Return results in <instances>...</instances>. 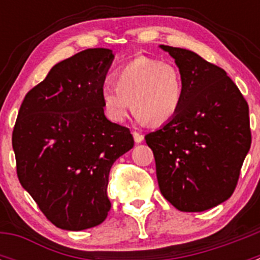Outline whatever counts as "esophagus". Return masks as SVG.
<instances>
[{
	"label": "esophagus",
	"mask_w": 260,
	"mask_h": 260,
	"mask_svg": "<svg viewBox=\"0 0 260 260\" xmlns=\"http://www.w3.org/2000/svg\"><path fill=\"white\" fill-rule=\"evenodd\" d=\"M133 137H134L135 143H142V142H143V139H144L143 135H142L141 133H137V132L133 133Z\"/></svg>",
	"instance_id": "34e87169"
}]
</instances>
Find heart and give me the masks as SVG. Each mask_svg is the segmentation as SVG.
I'll return each mask as SVG.
<instances>
[{
	"instance_id": "b5f03b06",
	"label": "heart",
	"mask_w": 260,
	"mask_h": 260,
	"mask_svg": "<svg viewBox=\"0 0 260 260\" xmlns=\"http://www.w3.org/2000/svg\"><path fill=\"white\" fill-rule=\"evenodd\" d=\"M113 84L102 88L104 113L114 123H122L132 108L137 119L158 126L174 118L183 100V80L172 62L141 56L117 69Z\"/></svg>"
}]
</instances>
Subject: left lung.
<instances>
[{
    "mask_svg": "<svg viewBox=\"0 0 260 260\" xmlns=\"http://www.w3.org/2000/svg\"><path fill=\"white\" fill-rule=\"evenodd\" d=\"M183 80L178 113L146 135L162 197L182 212L216 207L233 194L251 144L249 105L219 66L191 50L160 45Z\"/></svg>",
    "mask_w": 260,
    "mask_h": 260,
    "instance_id": "1",
    "label": "left lung"
}]
</instances>
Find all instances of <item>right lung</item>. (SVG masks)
Returning <instances> with one entry per match:
<instances>
[{"label":"right lung","instance_id":"obj_1","mask_svg":"<svg viewBox=\"0 0 260 260\" xmlns=\"http://www.w3.org/2000/svg\"><path fill=\"white\" fill-rule=\"evenodd\" d=\"M113 58L110 49L92 48L58 62L20 105L13 130L18 178L57 228L83 231L107 219L110 168L134 146L102 105Z\"/></svg>","mask_w":260,"mask_h":260}]
</instances>
